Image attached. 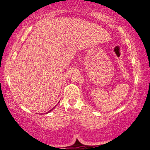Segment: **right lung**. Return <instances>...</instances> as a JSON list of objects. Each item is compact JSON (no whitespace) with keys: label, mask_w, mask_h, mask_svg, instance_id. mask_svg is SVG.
<instances>
[{"label":"right lung","mask_w":150,"mask_h":150,"mask_svg":"<svg viewBox=\"0 0 150 150\" xmlns=\"http://www.w3.org/2000/svg\"><path fill=\"white\" fill-rule=\"evenodd\" d=\"M54 108H52V109H54ZM52 109H51V110H50V111H49L48 113H49V112H50V111H52Z\"/></svg>","instance_id":"obj_1"}]
</instances>
